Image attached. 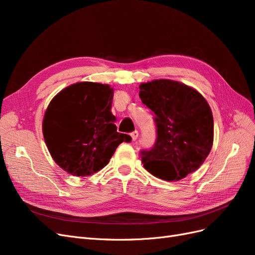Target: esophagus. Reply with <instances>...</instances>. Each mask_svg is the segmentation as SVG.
<instances>
[{"mask_svg": "<svg viewBox=\"0 0 255 255\" xmlns=\"http://www.w3.org/2000/svg\"><path fill=\"white\" fill-rule=\"evenodd\" d=\"M138 132L137 130H135V132H133V133H130V137H132V139H133V141H136L137 140V138H138Z\"/></svg>", "mask_w": 255, "mask_h": 255, "instance_id": "obj_1", "label": "esophagus"}]
</instances>
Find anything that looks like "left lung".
<instances>
[{
	"label": "left lung",
	"mask_w": 255,
	"mask_h": 255,
	"mask_svg": "<svg viewBox=\"0 0 255 255\" xmlns=\"http://www.w3.org/2000/svg\"><path fill=\"white\" fill-rule=\"evenodd\" d=\"M141 102L156 115L157 139L141 154L145 170L165 181H180L196 171L214 142L213 113L198 90L160 79L139 85Z\"/></svg>",
	"instance_id": "obj_1"
}]
</instances>
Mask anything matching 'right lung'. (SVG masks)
Wrapping results in <instances>:
<instances>
[{"mask_svg": "<svg viewBox=\"0 0 255 255\" xmlns=\"http://www.w3.org/2000/svg\"><path fill=\"white\" fill-rule=\"evenodd\" d=\"M114 89L109 84L79 82L54 97L45 110L42 133L54 161L74 176L101 170L121 142L112 114Z\"/></svg>", "mask_w": 255, "mask_h": 255, "instance_id": "obj_1", "label": "right lung"}]
</instances>
